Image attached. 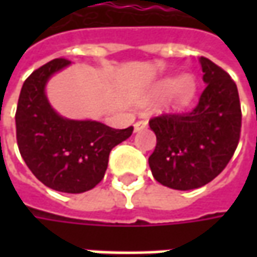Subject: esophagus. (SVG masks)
<instances>
[{
  "label": "esophagus",
  "mask_w": 257,
  "mask_h": 257,
  "mask_svg": "<svg viewBox=\"0 0 257 257\" xmlns=\"http://www.w3.org/2000/svg\"><path fill=\"white\" fill-rule=\"evenodd\" d=\"M147 127V121H144V120H140V121H136L134 123V132L137 133V132H142Z\"/></svg>",
  "instance_id": "obj_1"
}]
</instances>
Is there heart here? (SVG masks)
I'll use <instances>...</instances> for the list:
<instances>
[{"instance_id": "heart-1", "label": "heart", "mask_w": 257, "mask_h": 257, "mask_svg": "<svg viewBox=\"0 0 257 257\" xmlns=\"http://www.w3.org/2000/svg\"><path fill=\"white\" fill-rule=\"evenodd\" d=\"M197 90L196 80L190 74H183L177 78H164L159 81L153 90V95L166 94L164 105L169 110H182L193 100Z\"/></svg>"}]
</instances>
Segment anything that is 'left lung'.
Listing matches in <instances>:
<instances>
[{"instance_id": "obj_1", "label": "left lung", "mask_w": 257, "mask_h": 257, "mask_svg": "<svg viewBox=\"0 0 257 257\" xmlns=\"http://www.w3.org/2000/svg\"><path fill=\"white\" fill-rule=\"evenodd\" d=\"M203 90L192 113L150 120L157 139L149 166L153 177L174 190L199 189L230 162L239 143L242 111L237 87L230 75L200 57Z\"/></svg>"}]
</instances>
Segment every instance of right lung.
Listing matches in <instances>:
<instances>
[{
	"mask_svg": "<svg viewBox=\"0 0 257 257\" xmlns=\"http://www.w3.org/2000/svg\"><path fill=\"white\" fill-rule=\"evenodd\" d=\"M70 64L55 58L25 80L15 125L20 153L35 177L53 190L75 194L103 180L111 149L127 140L133 127L115 130L95 120H73L57 113L45 88L53 75Z\"/></svg>",
	"mask_w": 257,
	"mask_h": 257,
	"instance_id": "right-lung-1",
	"label": "right lung"
}]
</instances>
